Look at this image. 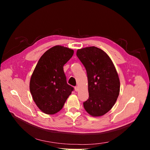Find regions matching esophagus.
Masks as SVG:
<instances>
[{"instance_id":"obj_1","label":"esophagus","mask_w":150,"mask_h":150,"mask_svg":"<svg viewBox=\"0 0 150 150\" xmlns=\"http://www.w3.org/2000/svg\"><path fill=\"white\" fill-rule=\"evenodd\" d=\"M74 89H75V91H78V90H79V88H78V86H75V87H74Z\"/></svg>"}]
</instances>
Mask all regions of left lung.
<instances>
[{"label": "left lung", "instance_id": "left-lung-1", "mask_svg": "<svg viewBox=\"0 0 150 150\" xmlns=\"http://www.w3.org/2000/svg\"><path fill=\"white\" fill-rule=\"evenodd\" d=\"M76 55L86 68L89 98L83 103L85 110L93 116H101L110 111L120 89L118 75L108 54L96 47L78 49Z\"/></svg>", "mask_w": 150, "mask_h": 150}]
</instances>
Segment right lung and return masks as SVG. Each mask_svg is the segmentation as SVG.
Here are the masks:
<instances>
[{
	"label": "right lung",
	"instance_id": "1",
	"mask_svg": "<svg viewBox=\"0 0 150 150\" xmlns=\"http://www.w3.org/2000/svg\"><path fill=\"white\" fill-rule=\"evenodd\" d=\"M74 51L56 46L40 57L32 74L30 91L36 105L42 112L53 115L59 111L74 88L67 83L63 66Z\"/></svg>",
	"mask_w": 150,
	"mask_h": 150
}]
</instances>
